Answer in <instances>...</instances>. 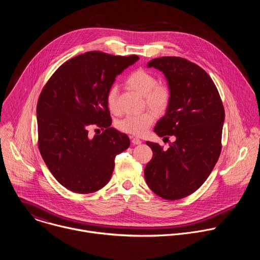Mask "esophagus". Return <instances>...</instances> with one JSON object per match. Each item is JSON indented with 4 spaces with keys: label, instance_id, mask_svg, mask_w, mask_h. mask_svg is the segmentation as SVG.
Returning a JSON list of instances; mask_svg holds the SVG:
<instances>
[{
    "label": "esophagus",
    "instance_id": "1",
    "mask_svg": "<svg viewBox=\"0 0 260 260\" xmlns=\"http://www.w3.org/2000/svg\"><path fill=\"white\" fill-rule=\"evenodd\" d=\"M132 143L134 145H139V144L142 143V141L139 138H137V137H132Z\"/></svg>",
    "mask_w": 260,
    "mask_h": 260
}]
</instances>
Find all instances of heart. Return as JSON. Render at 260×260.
I'll use <instances>...</instances> for the list:
<instances>
[{
	"instance_id": "heart-1",
	"label": "heart",
	"mask_w": 260,
	"mask_h": 260,
	"mask_svg": "<svg viewBox=\"0 0 260 260\" xmlns=\"http://www.w3.org/2000/svg\"><path fill=\"white\" fill-rule=\"evenodd\" d=\"M126 85L144 95L147 106L157 112H164L169 107L171 101L170 88L165 84H158L157 79L151 73L145 70H137L129 74L126 78ZM117 86H111L106 94V102L111 112L118 113L117 108ZM155 114L151 110L144 111L138 115H128L117 121L116 126L119 131L133 135L143 136L154 122Z\"/></svg>"
}]
</instances>
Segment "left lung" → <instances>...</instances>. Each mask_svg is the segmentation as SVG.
I'll return each mask as SVG.
<instances>
[{
	"label": "left lung",
	"mask_w": 260,
	"mask_h": 260,
	"mask_svg": "<svg viewBox=\"0 0 260 260\" xmlns=\"http://www.w3.org/2000/svg\"><path fill=\"white\" fill-rule=\"evenodd\" d=\"M147 67L164 73L171 91L167 112L154 132L164 139L173 136L175 141L167 150L146 142L153 156L145 167V180L158 197L180 200L202 186L219 158L224 108L213 80L198 64L164 56Z\"/></svg>",
	"instance_id": "1"
}]
</instances>
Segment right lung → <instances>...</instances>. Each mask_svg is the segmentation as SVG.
Listing matches in <instances>:
<instances>
[{"instance_id":"obj_1","label":"right lung","mask_w":260,"mask_h":260,"mask_svg":"<svg viewBox=\"0 0 260 260\" xmlns=\"http://www.w3.org/2000/svg\"><path fill=\"white\" fill-rule=\"evenodd\" d=\"M139 59L89 51L62 63L37 104L39 150L53 177L67 189L91 193L109 182L115 156L129 147L125 134L111 127L106 102L117 75ZM91 125L102 127L90 138Z\"/></svg>"}]
</instances>
